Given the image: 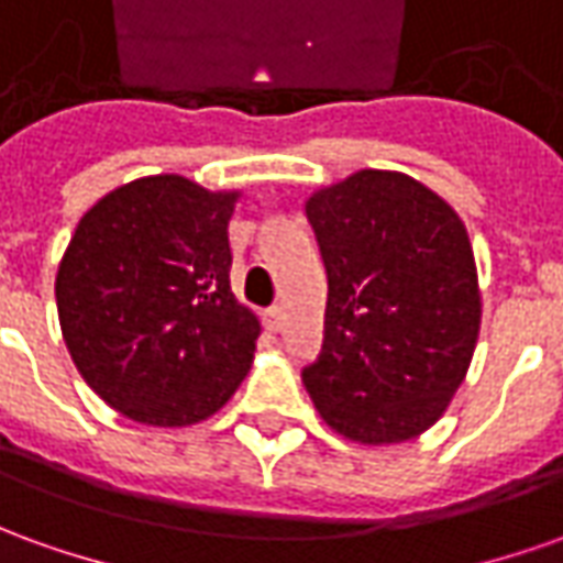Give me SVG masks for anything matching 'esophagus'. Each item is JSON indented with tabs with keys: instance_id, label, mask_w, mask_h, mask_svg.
Returning <instances> with one entry per match:
<instances>
[{
	"instance_id": "34e87169",
	"label": "esophagus",
	"mask_w": 563,
	"mask_h": 563,
	"mask_svg": "<svg viewBox=\"0 0 563 563\" xmlns=\"http://www.w3.org/2000/svg\"><path fill=\"white\" fill-rule=\"evenodd\" d=\"M282 324H285V309H282V306L266 309V328H269V331H282Z\"/></svg>"
}]
</instances>
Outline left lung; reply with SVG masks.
I'll use <instances>...</instances> for the list:
<instances>
[{
	"label": "left lung",
	"instance_id": "8db88e82",
	"mask_svg": "<svg viewBox=\"0 0 563 563\" xmlns=\"http://www.w3.org/2000/svg\"><path fill=\"white\" fill-rule=\"evenodd\" d=\"M306 217L328 273L306 393L352 441L420 435L460 389L482 324L463 220L413 177L371 168L319 189Z\"/></svg>",
	"mask_w": 563,
	"mask_h": 563
}]
</instances>
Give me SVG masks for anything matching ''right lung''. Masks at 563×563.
Segmentation results:
<instances>
[{"label":"right lung","instance_id":"1","mask_svg":"<svg viewBox=\"0 0 563 563\" xmlns=\"http://www.w3.org/2000/svg\"><path fill=\"white\" fill-rule=\"evenodd\" d=\"M235 192L158 174L81 217L54 294L85 383L146 426H189L227 405L260 321L230 288Z\"/></svg>","mask_w":563,"mask_h":563}]
</instances>
